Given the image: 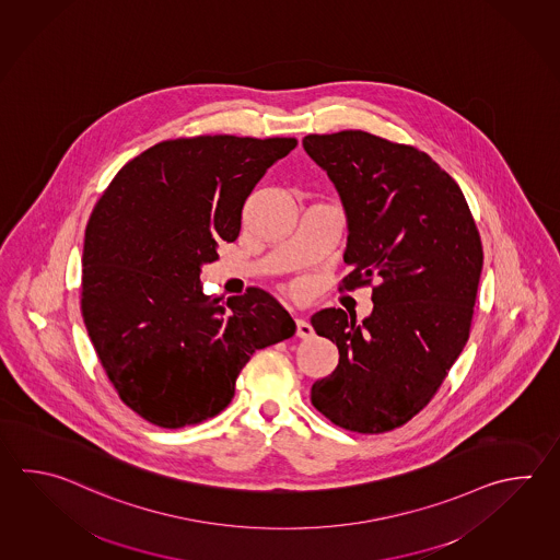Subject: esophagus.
<instances>
[{"instance_id": "1", "label": "esophagus", "mask_w": 560, "mask_h": 560, "mask_svg": "<svg viewBox=\"0 0 560 560\" xmlns=\"http://www.w3.org/2000/svg\"><path fill=\"white\" fill-rule=\"evenodd\" d=\"M298 337L301 339H311L313 337V327L305 319H298Z\"/></svg>"}]
</instances>
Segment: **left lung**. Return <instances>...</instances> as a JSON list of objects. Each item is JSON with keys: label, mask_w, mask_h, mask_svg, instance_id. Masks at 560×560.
<instances>
[{"label": "left lung", "mask_w": 560, "mask_h": 560, "mask_svg": "<svg viewBox=\"0 0 560 560\" xmlns=\"http://www.w3.org/2000/svg\"><path fill=\"white\" fill-rule=\"evenodd\" d=\"M303 148L341 197L351 267L342 283L381 279L363 323L332 307L311 317L339 349L311 402L347 431L385 433L427 407L467 342L479 231L455 179L419 149L353 129L307 136Z\"/></svg>", "instance_id": "obj_1"}]
</instances>
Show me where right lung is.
<instances>
[{"label": "right lung", "mask_w": 560, "mask_h": 560, "mask_svg": "<svg viewBox=\"0 0 560 560\" xmlns=\"http://www.w3.org/2000/svg\"><path fill=\"white\" fill-rule=\"evenodd\" d=\"M293 138L161 141L124 165L93 209L83 243L81 313L129 409L163 429L228 407L252 354L295 335L259 287L206 295L199 275L237 240L241 211Z\"/></svg>", "instance_id": "1"}]
</instances>
